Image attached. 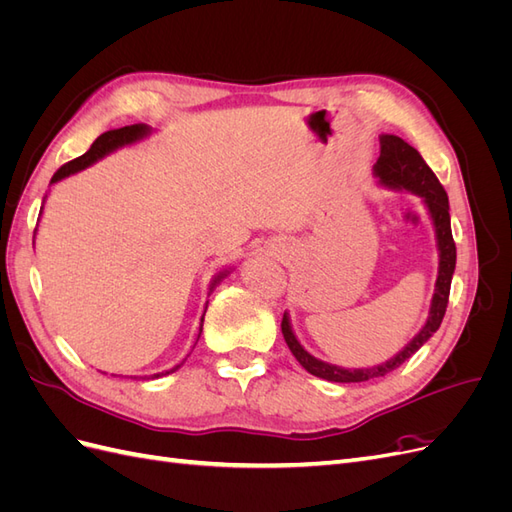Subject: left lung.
Returning a JSON list of instances; mask_svg holds the SVG:
<instances>
[{"label":"left lung","instance_id":"obj_1","mask_svg":"<svg viewBox=\"0 0 512 512\" xmlns=\"http://www.w3.org/2000/svg\"><path fill=\"white\" fill-rule=\"evenodd\" d=\"M374 177L378 179V185L389 188L395 192H410L414 196H421L423 205L429 213V220L433 224V232H436V245H438V277H436V290H433L429 316L410 342L401 348L389 361H384L374 367H339L331 365L327 361L316 359L314 354H309L292 331L290 316L284 312L282 320V333L294 359L301 363L303 369L309 374L329 380V382H365L371 378L386 376L389 371L397 369L401 363H406L410 356L421 348L427 339L440 329L442 318L446 314L448 305V292H451V280L455 273V260L457 250L451 232V213H448V196L442 188L438 177L433 175V170L427 166V162L421 158L410 143L395 134H380V158L374 164Z\"/></svg>","mask_w":512,"mask_h":512}]
</instances>
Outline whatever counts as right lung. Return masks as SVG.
<instances>
[{
    "label": "right lung",
    "instance_id": "add662e5",
    "mask_svg": "<svg viewBox=\"0 0 512 512\" xmlns=\"http://www.w3.org/2000/svg\"><path fill=\"white\" fill-rule=\"evenodd\" d=\"M151 132H153V128L151 126H147V123H134V126H123V128H117V130H108V132H104V134H100L96 141H94V145L89 147V151H85L81 158H76V160H72V162H68L66 166H61L57 173L53 175V179H51V185L53 183H57V181H61V179H66V177H70V175H76V173H81V170H85V168H89V166H94L96 162H100L102 158H106V156H111L113 151H117V149H121V147H130V145H136V143H141V141H145L147 136H151ZM42 209H44V200H42ZM42 209H40V215H42ZM36 232H38V228H36ZM36 239V237H34ZM232 271V267H228V269H224V271H220L218 275H213V280H211V284H209V294L213 292V288L218 286L224 277L228 275ZM209 303V301H207ZM205 312H207V305H205ZM203 320H205V314H203V318H200V333H203ZM200 333H198V337H200ZM198 342V339H196ZM196 346V344H194ZM181 365H175V367H170V369H166V371H158V374H153V376H134V378H162V376H168V374H173V371H177ZM132 378V376H130Z\"/></svg>",
    "mask_w": 512,
    "mask_h": 512
}]
</instances>
